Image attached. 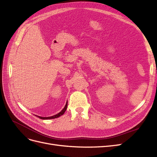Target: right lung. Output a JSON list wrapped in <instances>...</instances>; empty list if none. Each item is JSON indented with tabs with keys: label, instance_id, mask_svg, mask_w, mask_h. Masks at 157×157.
<instances>
[{
	"label": "right lung",
	"instance_id": "1",
	"mask_svg": "<svg viewBox=\"0 0 157 157\" xmlns=\"http://www.w3.org/2000/svg\"><path fill=\"white\" fill-rule=\"evenodd\" d=\"M67 105H68V101L67 102V104H66L64 108L63 109V110L61 111V112H60L59 113L55 115H53L52 116V117H40V116H38V117H39L40 119H55V118H57L59 117H60V115H62L64 113L65 111L67 110Z\"/></svg>",
	"mask_w": 157,
	"mask_h": 157
}]
</instances>
